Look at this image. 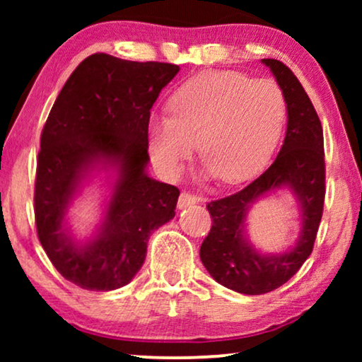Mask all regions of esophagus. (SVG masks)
<instances>
[{
	"instance_id": "esophagus-1",
	"label": "esophagus",
	"mask_w": 362,
	"mask_h": 362,
	"mask_svg": "<svg viewBox=\"0 0 362 362\" xmlns=\"http://www.w3.org/2000/svg\"><path fill=\"white\" fill-rule=\"evenodd\" d=\"M196 202H199V196H194L191 194V192H181L180 199H177V207L180 209H185V207L191 206V204H196Z\"/></svg>"
}]
</instances>
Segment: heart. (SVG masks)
I'll return each instance as SVG.
<instances>
[{"label": "heart", "instance_id": "1", "mask_svg": "<svg viewBox=\"0 0 362 362\" xmlns=\"http://www.w3.org/2000/svg\"><path fill=\"white\" fill-rule=\"evenodd\" d=\"M170 113L151 118L148 150L158 170L177 177L199 141L206 173L229 185L254 176L279 141L286 103L279 83L209 71L181 83Z\"/></svg>", "mask_w": 362, "mask_h": 362}]
</instances>
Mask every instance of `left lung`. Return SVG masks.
Segmentation results:
<instances>
[{"mask_svg": "<svg viewBox=\"0 0 362 362\" xmlns=\"http://www.w3.org/2000/svg\"><path fill=\"white\" fill-rule=\"evenodd\" d=\"M276 78L286 103L284 145L269 170L235 194L207 204L212 227L202 242V265L217 284L244 295H264L288 281L313 250L325 204L323 128L295 74L276 59H262ZM280 187L294 192L302 209L297 244L284 255H260L245 234L246 212Z\"/></svg>", "mask_w": 362, "mask_h": 362, "instance_id": "obj_1", "label": "left lung"}]
</instances>
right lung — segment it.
Listing matches in <instances>:
<instances>
[{"label": "right lung", "mask_w": 362, "mask_h": 362, "mask_svg": "<svg viewBox=\"0 0 362 362\" xmlns=\"http://www.w3.org/2000/svg\"><path fill=\"white\" fill-rule=\"evenodd\" d=\"M180 72L166 62H133L97 52L78 64L49 112L37 156V237L64 279L93 291L130 284L151 232L175 217L180 189L146 175L150 110ZM117 173L94 239L77 243L65 216L92 170Z\"/></svg>", "instance_id": "obj_1"}]
</instances>
